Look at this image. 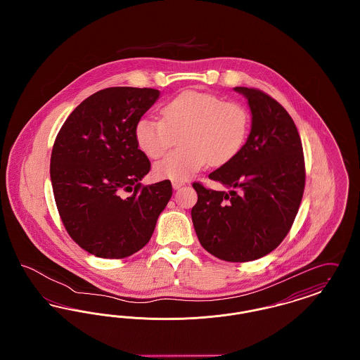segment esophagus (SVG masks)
I'll use <instances>...</instances> for the list:
<instances>
[{
  "instance_id": "obj_1",
  "label": "esophagus",
  "mask_w": 360,
  "mask_h": 360,
  "mask_svg": "<svg viewBox=\"0 0 360 360\" xmlns=\"http://www.w3.org/2000/svg\"><path fill=\"white\" fill-rule=\"evenodd\" d=\"M185 185V182H181V181H172V188H181L182 186Z\"/></svg>"
}]
</instances>
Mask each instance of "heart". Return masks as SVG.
Wrapping results in <instances>:
<instances>
[{"label": "heart", "instance_id": "b5f03b06", "mask_svg": "<svg viewBox=\"0 0 360 360\" xmlns=\"http://www.w3.org/2000/svg\"><path fill=\"white\" fill-rule=\"evenodd\" d=\"M162 116L141 117L135 127L137 147L150 159L166 154L181 135L182 147L155 165L159 179L182 182L207 163H229L240 154L250 134L248 110L212 93L184 91L165 103Z\"/></svg>", "mask_w": 360, "mask_h": 360}]
</instances>
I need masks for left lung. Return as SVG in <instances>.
<instances>
[{
  "instance_id": "obj_1",
  "label": "left lung",
  "mask_w": 360,
  "mask_h": 360,
  "mask_svg": "<svg viewBox=\"0 0 360 360\" xmlns=\"http://www.w3.org/2000/svg\"><path fill=\"white\" fill-rule=\"evenodd\" d=\"M247 100L252 127L240 154L209 174L229 191L193 188L191 220L201 245L226 262L264 257L286 238L305 188L301 137L286 109L267 93L235 87Z\"/></svg>"
}]
</instances>
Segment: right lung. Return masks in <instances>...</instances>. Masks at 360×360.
Wrapping results in <instances>:
<instances>
[{
    "label": "right lung",
    "instance_id": "right-lung-1",
    "mask_svg": "<svg viewBox=\"0 0 360 360\" xmlns=\"http://www.w3.org/2000/svg\"><path fill=\"white\" fill-rule=\"evenodd\" d=\"M159 94L103 89L79 103L56 135L50 165L56 207L70 238L91 255L122 259L141 250L172 198L169 179L140 184L151 163L137 147L135 127Z\"/></svg>",
    "mask_w": 360,
    "mask_h": 360
}]
</instances>
